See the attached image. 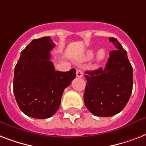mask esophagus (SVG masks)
<instances>
[{
    "label": "esophagus",
    "instance_id": "1",
    "mask_svg": "<svg viewBox=\"0 0 146 146\" xmlns=\"http://www.w3.org/2000/svg\"><path fill=\"white\" fill-rule=\"evenodd\" d=\"M76 76L79 78H81L83 76V72H82V70H80V69L76 70Z\"/></svg>",
    "mask_w": 146,
    "mask_h": 146
}]
</instances>
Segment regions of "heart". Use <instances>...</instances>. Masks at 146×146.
Returning <instances> with one entry per match:
<instances>
[{
	"mask_svg": "<svg viewBox=\"0 0 146 146\" xmlns=\"http://www.w3.org/2000/svg\"><path fill=\"white\" fill-rule=\"evenodd\" d=\"M105 54H106V51L103 48L100 49L98 50L97 53V55H96V60L98 62L102 61V60L104 59V57H105ZM94 55V50H89L87 51L86 54V58L89 59V58H91V57H93Z\"/></svg>",
	"mask_w": 146,
	"mask_h": 146,
	"instance_id": "b5f03b06",
	"label": "heart"
}]
</instances>
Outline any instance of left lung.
<instances>
[{"instance_id": "obj_1", "label": "left lung", "mask_w": 146, "mask_h": 146, "mask_svg": "<svg viewBox=\"0 0 146 146\" xmlns=\"http://www.w3.org/2000/svg\"><path fill=\"white\" fill-rule=\"evenodd\" d=\"M116 50L110 52L105 68L86 71L85 105L98 117H111L127 105L133 90V67L127 51L117 39L110 37Z\"/></svg>"}]
</instances>
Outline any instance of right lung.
I'll use <instances>...</instances> for the list:
<instances>
[{
    "label": "right lung",
    "instance_id": "right-lung-1",
    "mask_svg": "<svg viewBox=\"0 0 146 146\" xmlns=\"http://www.w3.org/2000/svg\"><path fill=\"white\" fill-rule=\"evenodd\" d=\"M55 44L49 36L34 39L23 50L14 69L13 93L26 115L50 117L59 108L64 90L76 77L75 69L56 71L50 60Z\"/></svg>",
    "mask_w": 146,
    "mask_h": 146
}]
</instances>
